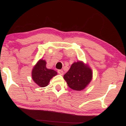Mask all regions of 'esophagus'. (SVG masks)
<instances>
[{
    "instance_id": "esophagus-1",
    "label": "esophagus",
    "mask_w": 126,
    "mask_h": 126,
    "mask_svg": "<svg viewBox=\"0 0 126 126\" xmlns=\"http://www.w3.org/2000/svg\"><path fill=\"white\" fill-rule=\"evenodd\" d=\"M57 72H58L59 74H60V75H63L64 74V72H63L62 70H58V71Z\"/></svg>"
}]
</instances>
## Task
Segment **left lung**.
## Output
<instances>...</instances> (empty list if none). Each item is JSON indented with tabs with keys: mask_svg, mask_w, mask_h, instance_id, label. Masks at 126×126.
<instances>
[{
	"mask_svg": "<svg viewBox=\"0 0 126 126\" xmlns=\"http://www.w3.org/2000/svg\"><path fill=\"white\" fill-rule=\"evenodd\" d=\"M92 70L82 61L74 62L63 78L69 88L75 91H82L88 86L92 79Z\"/></svg>",
	"mask_w": 126,
	"mask_h": 126,
	"instance_id": "1",
	"label": "left lung"
}]
</instances>
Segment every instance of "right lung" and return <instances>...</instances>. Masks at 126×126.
Wrapping results in <instances>:
<instances>
[{
  "instance_id": "right-lung-1",
  "label": "right lung",
  "mask_w": 126,
  "mask_h": 126,
  "mask_svg": "<svg viewBox=\"0 0 126 126\" xmlns=\"http://www.w3.org/2000/svg\"><path fill=\"white\" fill-rule=\"evenodd\" d=\"M57 75V72L53 69H47L46 62L40 59L32 70V79L40 87H45L48 85L51 79Z\"/></svg>"
}]
</instances>
